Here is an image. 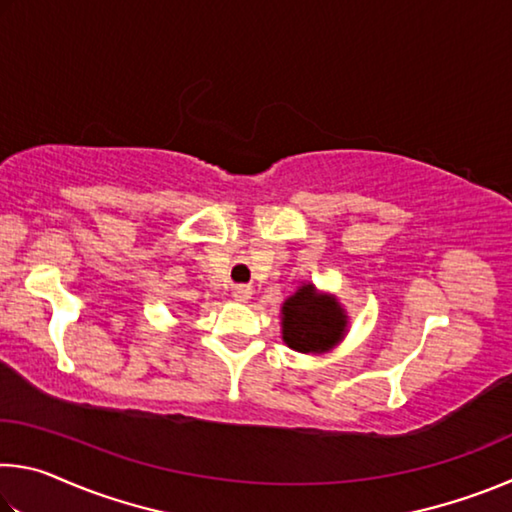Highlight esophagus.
I'll list each match as a JSON object with an SVG mask.
<instances>
[{"mask_svg":"<svg viewBox=\"0 0 512 512\" xmlns=\"http://www.w3.org/2000/svg\"><path fill=\"white\" fill-rule=\"evenodd\" d=\"M232 296H235L237 302H248L250 296H253V289L244 287V284H241V287H235V291H232Z\"/></svg>","mask_w":512,"mask_h":512,"instance_id":"esophagus-1","label":"esophagus"}]
</instances>
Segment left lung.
<instances>
[{
	"mask_svg": "<svg viewBox=\"0 0 512 512\" xmlns=\"http://www.w3.org/2000/svg\"><path fill=\"white\" fill-rule=\"evenodd\" d=\"M282 341L302 354H325L334 350L350 329V316L334 293L302 282L282 302Z\"/></svg>",
	"mask_w": 512,
	"mask_h": 512,
	"instance_id": "1",
	"label": "left lung"
}]
</instances>
